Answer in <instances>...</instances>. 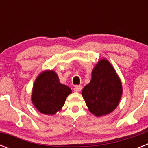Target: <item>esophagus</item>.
Listing matches in <instances>:
<instances>
[{"instance_id": "34e87169", "label": "esophagus", "mask_w": 148, "mask_h": 148, "mask_svg": "<svg viewBox=\"0 0 148 148\" xmlns=\"http://www.w3.org/2000/svg\"><path fill=\"white\" fill-rule=\"evenodd\" d=\"M82 90V86L81 85H76L75 87H74V92H79Z\"/></svg>"}]
</instances>
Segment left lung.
Returning <instances> with one entry per match:
<instances>
[{
	"label": "left lung",
	"instance_id": "left-lung-1",
	"mask_svg": "<svg viewBox=\"0 0 148 148\" xmlns=\"http://www.w3.org/2000/svg\"><path fill=\"white\" fill-rule=\"evenodd\" d=\"M123 89L120 78L108 60L101 58L92 71V78L82 90L89 111L96 117L110 114L119 104Z\"/></svg>",
	"mask_w": 148,
	"mask_h": 148
}]
</instances>
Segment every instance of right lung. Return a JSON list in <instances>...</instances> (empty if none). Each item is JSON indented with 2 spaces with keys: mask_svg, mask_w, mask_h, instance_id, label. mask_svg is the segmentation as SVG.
Listing matches in <instances>:
<instances>
[{
  "mask_svg": "<svg viewBox=\"0 0 148 148\" xmlns=\"http://www.w3.org/2000/svg\"><path fill=\"white\" fill-rule=\"evenodd\" d=\"M71 89L60 82L58 74L52 70L41 72L35 78L31 95L35 108L45 115L61 111Z\"/></svg>",
  "mask_w": 148,
  "mask_h": 148,
  "instance_id": "add662e5",
  "label": "right lung"
}]
</instances>
